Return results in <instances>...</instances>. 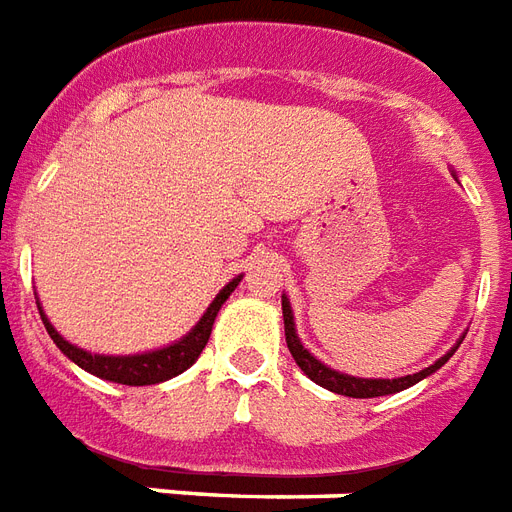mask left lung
<instances>
[{
    "mask_svg": "<svg viewBox=\"0 0 512 512\" xmlns=\"http://www.w3.org/2000/svg\"><path fill=\"white\" fill-rule=\"evenodd\" d=\"M282 317H285V339L287 347H290V355L295 358V363L301 366V372L314 380L317 385H323L328 391L339 393V396H352V399H374V396H388V393H399L404 388H410L415 382H420L423 377H429L431 372H437L442 363L448 361L450 355L458 350V342L448 355H442L437 363H431L429 369H423L418 374H407V377H399V380H361V377H350V374H339L323 366V363L314 358L312 352L304 350L301 339L295 336V323H293V309H290V301L282 298Z\"/></svg>",
    "mask_w": 512,
    "mask_h": 512,
    "instance_id": "obj_1",
    "label": "left lung"
}]
</instances>
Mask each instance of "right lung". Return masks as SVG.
<instances>
[{"label": "right lung", "mask_w": 512, "mask_h": 512, "mask_svg": "<svg viewBox=\"0 0 512 512\" xmlns=\"http://www.w3.org/2000/svg\"><path fill=\"white\" fill-rule=\"evenodd\" d=\"M238 282H241V276L233 279V282L211 301L206 314L200 317V323L195 325L181 342L170 344V347H162V350L146 352V355H92V352L78 350V347H73L70 342H64L62 336L54 331V325L48 323V317L43 314L40 304H37V309H40L45 331L54 339L56 347H59L70 361L78 363L81 369L97 374L102 380L119 382V385H154V382H165L170 380V377H176V374L187 372L189 366L198 361V355L203 352V347H206L208 336H211V328H214V317H217V312L227 301V295L236 290Z\"/></svg>", "instance_id": "add662e5"}]
</instances>
